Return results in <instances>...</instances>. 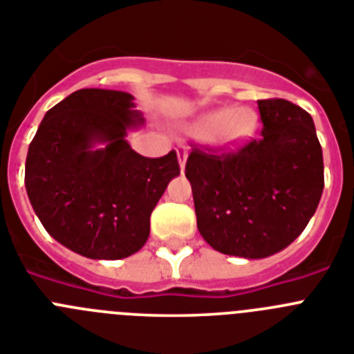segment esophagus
Listing matches in <instances>:
<instances>
[{
  "label": "esophagus",
  "mask_w": 354,
  "mask_h": 354,
  "mask_svg": "<svg viewBox=\"0 0 354 354\" xmlns=\"http://www.w3.org/2000/svg\"><path fill=\"white\" fill-rule=\"evenodd\" d=\"M177 158H179V167L180 171H184V167H186V159H187V149L184 145L177 147Z\"/></svg>",
  "instance_id": "34e87169"
}]
</instances>
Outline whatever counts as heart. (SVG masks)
<instances>
[{"label":"heart","mask_w":354,"mask_h":354,"mask_svg":"<svg viewBox=\"0 0 354 354\" xmlns=\"http://www.w3.org/2000/svg\"><path fill=\"white\" fill-rule=\"evenodd\" d=\"M196 138L209 140L218 149H236L257 131V113L248 106L212 109L187 126Z\"/></svg>","instance_id":"obj_1"}]
</instances>
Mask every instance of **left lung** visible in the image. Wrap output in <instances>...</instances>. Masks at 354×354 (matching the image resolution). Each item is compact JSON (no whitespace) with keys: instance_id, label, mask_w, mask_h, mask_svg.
Masks as SVG:
<instances>
[{"instance_id":"1","label":"left lung","mask_w":354,"mask_h":354,"mask_svg":"<svg viewBox=\"0 0 354 354\" xmlns=\"http://www.w3.org/2000/svg\"><path fill=\"white\" fill-rule=\"evenodd\" d=\"M262 136L237 152L186 162L196 227L216 252L264 259L305 230L323 195V149L314 120L286 99L257 101Z\"/></svg>"}]
</instances>
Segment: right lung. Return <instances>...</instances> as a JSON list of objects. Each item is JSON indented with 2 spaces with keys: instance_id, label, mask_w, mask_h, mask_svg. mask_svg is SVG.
Listing matches in <instances>:
<instances>
[{
  "instance_id": "right-lung-1",
  "label": "right lung",
  "mask_w": 354,
  "mask_h": 354,
  "mask_svg": "<svg viewBox=\"0 0 354 354\" xmlns=\"http://www.w3.org/2000/svg\"><path fill=\"white\" fill-rule=\"evenodd\" d=\"M127 92L83 88L40 122L26 156L24 184L40 223L86 259L118 261L145 245L150 214L180 174L174 150L143 158L127 133L143 126Z\"/></svg>"
}]
</instances>
